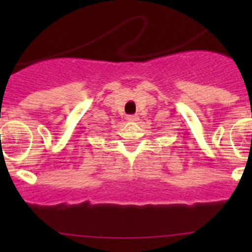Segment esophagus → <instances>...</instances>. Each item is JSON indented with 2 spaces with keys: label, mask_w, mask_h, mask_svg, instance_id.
Masks as SVG:
<instances>
[{
  "label": "esophagus",
  "mask_w": 252,
  "mask_h": 252,
  "mask_svg": "<svg viewBox=\"0 0 252 252\" xmlns=\"http://www.w3.org/2000/svg\"><path fill=\"white\" fill-rule=\"evenodd\" d=\"M126 119H128L129 122H136V121H139V116H136V114H133V116L126 117Z\"/></svg>",
  "instance_id": "esophagus-1"
}]
</instances>
